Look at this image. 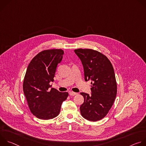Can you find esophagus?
Listing matches in <instances>:
<instances>
[{
    "label": "esophagus",
    "mask_w": 146,
    "mask_h": 146,
    "mask_svg": "<svg viewBox=\"0 0 146 146\" xmlns=\"http://www.w3.org/2000/svg\"><path fill=\"white\" fill-rule=\"evenodd\" d=\"M77 94V93H76V92H69V95H70V96H74V95H76Z\"/></svg>",
    "instance_id": "obj_1"
}]
</instances>
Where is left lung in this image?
Returning a JSON list of instances; mask_svg holds the SVG:
<instances>
[{
  "label": "left lung",
  "instance_id": "1",
  "mask_svg": "<svg viewBox=\"0 0 146 146\" xmlns=\"http://www.w3.org/2000/svg\"><path fill=\"white\" fill-rule=\"evenodd\" d=\"M74 52L84 68L85 81L91 82V95L84 92L80 113L85 119L97 121L105 117L112 107L117 95V82L112 64L101 52L78 48Z\"/></svg>",
  "mask_w": 146,
  "mask_h": 146
}]
</instances>
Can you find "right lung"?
<instances>
[{
  "label": "right lung",
  "mask_w": 146,
  "mask_h": 146,
  "mask_svg": "<svg viewBox=\"0 0 146 146\" xmlns=\"http://www.w3.org/2000/svg\"><path fill=\"white\" fill-rule=\"evenodd\" d=\"M64 51L52 49L37 54L29 63L24 80L23 91L31 113L42 119H52L59 114L68 93L50 88Z\"/></svg>",
  "instance_id": "right-lung-1"
}]
</instances>
